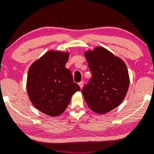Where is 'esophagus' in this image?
Masks as SVG:
<instances>
[{
  "instance_id": "1",
  "label": "esophagus",
  "mask_w": 154,
  "mask_h": 154,
  "mask_svg": "<svg viewBox=\"0 0 154 154\" xmlns=\"http://www.w3.org/2000/svg\"><path fill=\"white\" fill-rule=\"evenodd\" d=\"M79 87H80L81 89H82V88H83V82H82V81H81L80 82H79Z\"/></svg>"
}]
</instances>
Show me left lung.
I'll list each match as a JSON object with an SVG mask.
<instances>
[{"mask_svg":"<svg viewBox=\"0 0 154 154\" xmlns=\"http://www.w3.org/2000/svg\"><path fill=\"white\" fill-rule=\"evenodd\" d=\"M92 77L82 89L90 109L99 114L114 109L122 102L130 85L126 64L101 46L84 53Z\"/></svg>","mask_w":154,"mask_h":154,"instance_id":"obj_1","label":"left lung"}]
</instances>
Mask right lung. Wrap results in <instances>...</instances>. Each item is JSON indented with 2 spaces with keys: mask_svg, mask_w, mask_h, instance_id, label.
Here are the masks:
<instances>
[{
  "mask_svg": "<svg viewBox=\"0 0 154 154\" xmlns=\"http://www.w3.org/2000/svg\"><path fill=\"white\" fill-rule=\"evenodd\" d=\"M69 52L51 50L32 63L26 78V92L38 110L57 116L66 110L72 95L80 91L72 72L65 67Z\"/></svg>",
  "mask_w": 154,
  "mask_h": 154,
  "instance_id": "add662e5",
  "label": "right lung"
}]
</instances>
